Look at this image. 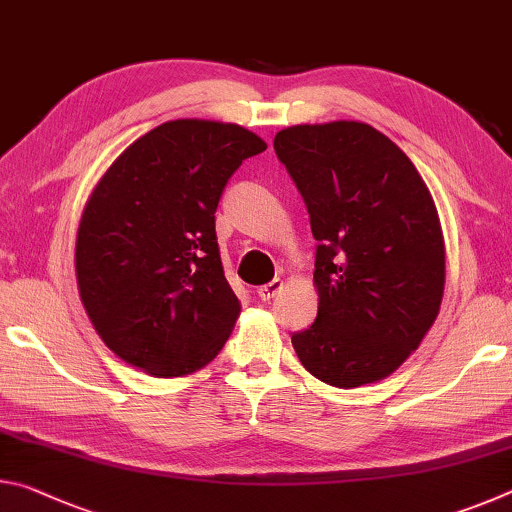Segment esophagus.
Here are the masks:
<instances>
[{
	"instance_id": "1",
	"label": "esophagus",
	"mask_w": 512,
	"mask_h": 512,
	"mask_svg": "<svg viewBox=\"0 0 512 512\" xmlns=\"http://www.w3.org/2000/svg\"><path fill=\"white\" fill-rule=\"evenodd\" d=\"M280 291H282V280H280V277H275V280H271L268 284H264V287L257 289V296L262 298L264 302H268L271 298H275Z\"/></svg>"
}]
</instances>
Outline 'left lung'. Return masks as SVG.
Returning <instances> with one entry per match:
<instances>
[{"label":"left lung","mask_w":512,"mask_h":512,"mask_svg":"<svg viewBox=\"0 0 512 512\" xmlns=\"http://www.w3.org/2000/svg\"><path fill=\"white\" fill-rule=\"evenodd\" d=\"M275 153L318 241V316L291 336L336 388L386 379L418 350L445 291V237L429 187L400 146L363 121L289 126Z\"/></svg>","instance_id":"obj_1"}]
</instances>
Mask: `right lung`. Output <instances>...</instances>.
I'll return each instance as SVG.
<instances>
[{
  "mask_svg": "<svg viewBox=\"0 0 512 512\" xmlns=\"http://www.w3.org/2000/svg\"><path fill=\"white\" fill-rule=\"evenodd\" d=\"M262 137L210 119L164 121L94 185L76 232V284L101 341L153 377L205 368L241 302L223 275L214 212Z\"/></svg>",
  "mask_w": 512,
  "mask_h": 512,
  "instance_id": "add662e5",
  "label": "right lung"
}]
</instances>
